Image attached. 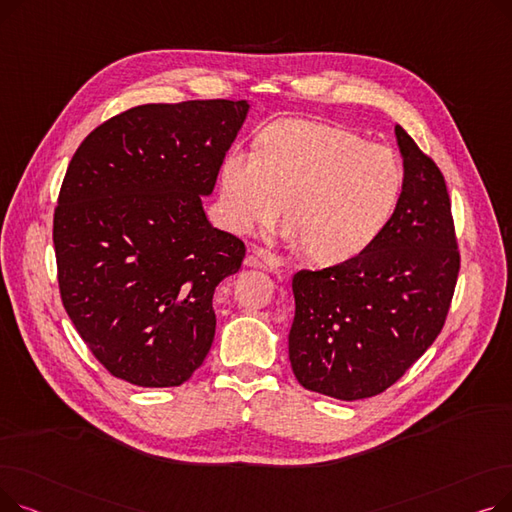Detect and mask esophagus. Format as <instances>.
Masks as SVG:
<instances>
[{
	"label": "esophagus",
	"mask_w": 512,
	"mask_h": 512,
	"mask_svg": "<svg viewBox=\"0 0 512 512\" xmlns=\"http://www.w3.org/2000/svg\"><path fill=\"white\" fill-rule=\"evenodd\" d=\"M245 263L249 267H263V270H272V272L282 267V259L278 255H272L263 249H251Z\"/></svg>",
	"instance_id": "1"
}]
</instances>
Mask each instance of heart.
<instances>
[{
  "mask_svg": "<svg viewBox=\"0 0 512 512\" xmlns=\"http://www.w3.org/2000/svg\"><path fill=\"white\" fill-rule=\"evenodd\" d=\"M400 188L390 149L313 120L274 122L257 149L236 145L220 166L224 220L234 232L276 224L286 201L288 234L324 263L361 253L392 218Z\"/></svg>",
  "mask_w": 512,
  "mask_h": 512,
  "instance_id": "obj_1",
  "label": "heart"
}]
</instances>
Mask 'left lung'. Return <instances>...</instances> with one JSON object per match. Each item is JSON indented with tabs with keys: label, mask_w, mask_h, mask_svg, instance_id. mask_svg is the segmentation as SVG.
Wrapping results in <instances>:
<instances>
[{
	"label": "left lung",
	"mask_w": 512,
	"mask_h": 512,
	"mask_svg": "<svg viewBox=\"0 0 512 512\" xmlns=\"http://www.w3.org/2000/svg\"><path fill=\"white\" fill-rule=\"evenodd\" d=\"M402 191L384 230L355 257L292 278L294 378L338 400L390 388L434 344L461 270L440 168L402 126Z\"/></svg>",
	"instance_id": "8db88e82"
}]
</instances>
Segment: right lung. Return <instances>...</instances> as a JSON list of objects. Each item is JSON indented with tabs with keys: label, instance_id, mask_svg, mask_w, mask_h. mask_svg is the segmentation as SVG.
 I'll return each instance as SVG.
<instances>
[{
	"label": "right lung",
	"instance_id": "right-lung-1",
	"mask_svg": "<svg viewBox=\"0 0 512 512\" xmlns=\"http://www.w3.org/2000/svg\"><path fill=\"white\" fill-rule=\"evenodd\" d=\"M247 114L230 99L137 105L70 161L53 213L62 303L124 382L180 386L209 353L213 292L240 270L245 242L213 228L201 199Z\"/></svg>",
	"mask_w": 512,
	"mask_h": 512
}]
</instances>
